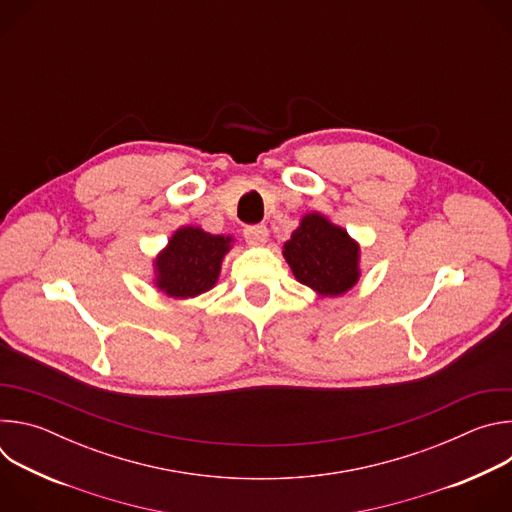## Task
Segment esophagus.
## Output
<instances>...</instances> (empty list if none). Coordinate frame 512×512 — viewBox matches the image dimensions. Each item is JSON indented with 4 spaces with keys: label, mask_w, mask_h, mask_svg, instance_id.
Instances as JSON below:
<instances>
[{
    "label": "esophagus",
    "mask_w": 512,
    "mask_h": 512,
    "mask_svg": "<svg viewBox=\"0 0 512 512\" xmlns=\"http://www.w3.org/2000/svg\"><path fill=\"white\" fill-rule=\"evenodd\" d=\"M243 237L249 245H265L269 231L265 225H249L243 229Z\"/></svg>",
    "instance_id": "obj_1"
}]
</instances>
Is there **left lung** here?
Returning <instances> with one entry per match:
<instances>
[{
  "mask_svg": "<svg viewBox=\"0 0 512 512\" xmlns=\"http://www.w3.org/2000/svg\"><path fill=\"white\" fill-rule=\"evenodd\" d=\"M283 257L296 279L320 296H340L360 277V247L326 216L310 212L283 245Z\"/></svg>",
  "mask_w": 512,
  "mask_h": 512,
  "instance_id": "obj_1",
  "label": "left lung"
}]
</instances>
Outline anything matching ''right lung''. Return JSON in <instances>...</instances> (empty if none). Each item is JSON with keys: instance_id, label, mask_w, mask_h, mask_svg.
Listing matches in <instances>:
<instances>
[{"instance_id": "obj_1", "label": "right lung", "mask_w": 512, "mask_h": 512, "mask_svg": "<svg viewBox=\"0 0 512 512\" xmlns=\"http://www.w3.org/2000/svg\"><path fill=\"white\" fill-rule=\"evenodd\" d=\"M231 245L233 237L210 235L200 227L178 229L154 261L156 287L176 300L204 294L216 283Z\"/></svg>"}]
</instances>
